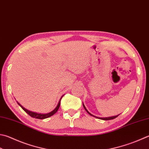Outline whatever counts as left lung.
I'll use <instances>...</instances> for the list:
<instances>
[{"label": "left lung", "instance_id": "left-lung-1", "mask_svg": "<svg viewBox=\"0 0 149 149\" xmlns=\"http://www.w3.org/2000/svg\"><path fill=\"white\" fill-rule=\"evenodd\" d=\"M83 106H84V109H86V111L88 112V113L90 115V116H93V117H96V118H97V119H102V120H111V119H115V118H116L117 117H118L120 114H119V115H117V116H112V117H97V116H93V115H92L91 113H89V112L88 111V109H86V108L85 107V106H84V103H83Z\"/></svg>", "mask_w": 149, "mask_h": 149}]
</instances>
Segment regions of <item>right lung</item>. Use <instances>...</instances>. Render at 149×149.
<instances>
[{
	"label": "right lung",
	"mask_w": 149,
	"mask_h": 149,
	"mask_svg": "<svg viewBox=\"0 0 149 149\" xmlns=\"http://www.w3.org/2000/svg\"><path fill=\"white\" fill-rule=\"evenodd\" d=\"M63 96L60 98V100H59L58 105L56 106V108L54 109V110H52V111L49 112V113H36V112L31 111L29 110V109L24 108L23 107V106H21V105L20 104H19L18 102H17L18 104L21 106V107L22 108V109H23V110H24L25 112H26V113H27L30 116L33 117V118L40 119H44L48 118V117H50V116H53V115L56 113L57 111L58 110L59 108H60V101H61V98L63 97Z\"/></svg>",
	"instance_id": "1"
}]
</instances>
